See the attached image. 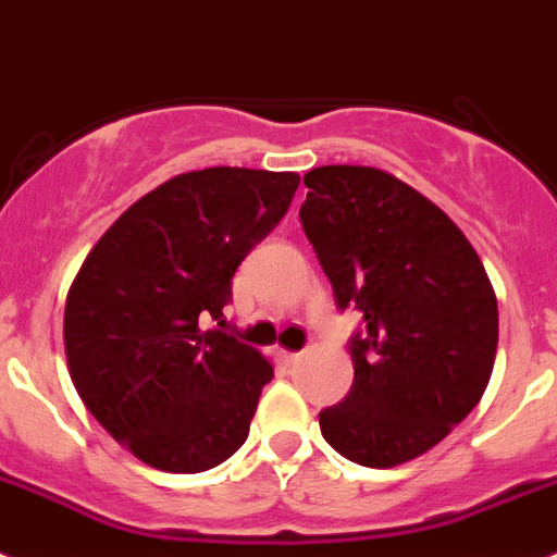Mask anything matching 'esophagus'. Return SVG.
Returning <instances> with one entry per match:
<instances>
[{"label":"esophagus","mask_w":557,"mask_h":557,"mask_svg":"<svg viewBox=\"0 0 557 557\" xmlns=\"http://www.w3.org/2000/svg\"><path fill=\"white\" fill-rule=\"evenodd\" d=\"M280 358H283V363H297L299 358H302V352H285V349H280Z\"/></svg>","instance_id":"esophagus-1"}]
</instances>
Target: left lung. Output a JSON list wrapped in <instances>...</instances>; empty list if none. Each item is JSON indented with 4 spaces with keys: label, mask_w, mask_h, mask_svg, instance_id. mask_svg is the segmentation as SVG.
Listing matches in <instances>:
<instances>
[{
    "label": "left lung",
    "mask_w": 557,
    "mask_h": 557,
    "mask_svg": "<svg viewBox=\"0 0 557 557\" xmlns=\"http://www.w3.org/2000/svg\"><path fill=\"white\" fill-rule=\"evenodd\" d=\"M299 208L338 310L363 313L349 338L352 388L319 413L335 453L372 469L419 458L472 413L499 338L497 297L453 219L369 166L305 174Z\"/></svg>",
    "instance_id": "1"
}]
</instances>
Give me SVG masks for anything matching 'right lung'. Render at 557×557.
<instances>
[{
    "mask_svg": "<svg viewBox=\"0 0 557 557\" xmlns=\"http://www.w3.org/2000/svg\"><path fill=\"white\" fill-rule=\"evenodd\" d=\"M297 188L294 172L180 174L85 258L63 319L69 374L94 419L147 466L205 472L247 441L272 363L208 322L222 319L235 269Z\"/></svg>",
    "mask_w": 557,
    "mask_h": 557,
    "instance_id": "obj_1",
    "label": "right lung"
}]
</instances>
